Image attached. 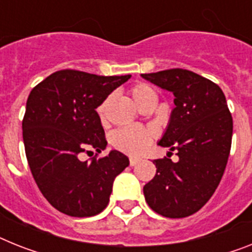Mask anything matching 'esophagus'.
<instances>
[{"label": "esophagus", "instance_id": "34e87169", "mask_svg": "<svg viewBox=\"0 0 252 252\" xmlns=\"http://www.w3.org/2000/svg\"><path fill=\"white\" fill-rule=\"evenodd\" d=\"M139 162V158H134V157H131L130 158V166H135Z\"/></svg>", "mask_w": 252, "mask_h": 252}]
</instances>
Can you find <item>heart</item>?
Instances as JSON below:
<instances>
[{
    "instance_id": "1",
    "label": "heart",
    "mask_w": 252,
    "mask_h": 252,
    "mask_svg": "<svg viewBox=\"0 0 252 252\" xmlns=\"http://www.w3.org/2000/svg\"><path fill=\"white\" fill-rule=\"evenodd\" d=\"M130 95L134 101L139 107H143L145 103H148L151 99H156V93L149 85L147 84H136L130 89ZM111 101V96L107 97L105 100L97 107V114L103 125L108 124V105ZM156 132L149 127L144 126H127L116 130L111 136V144L113 148L122 152L128 156H141L152 141L155 139Z\"/></svg>"
}]
</instances>
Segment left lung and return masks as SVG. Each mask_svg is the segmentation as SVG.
I'll return each mask as SVG.
<instances>
[{
	"label": "left lung",
	"mask_w": 252,
	"mask_h": 252,
	"mask_svg": "<svg viewBox=\"0 0 252 252\" xmlns=\"http://www.w3.org/2000/svg\"><path fill=\"white\" fill-rule=\"evenodd\" d=\"M141 77L175 96L158 144L179 157L178 162L167 157L153 161L157 171L143 188L145 201L159 215L187 218L206 205L223 178L232 145V114L221 89L194 72L174 68Z\"/></svg>",
	"instance_id": "left-lung-1"
}]
</instances>
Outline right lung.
<instances>
[{"instance_id":"obj_1","label":"right lung","mask_w":252,"mask_h":252,"mask_svg":"<svg viewBox=\"0 0 252 252\" xmlns=\"http://www.w3.org/2000/svg\"><path fill=\"white\" fill-rule=\"evenodd\" d=\"M130 77L62 69L29 94L23 118L27 159L43 197L60 213L74 218L101 213L114 178L128 166L118 151L97 157L107 140L96 108ZM91 149L95 157L81 161Z\"/></svg>"}]
</instances>
